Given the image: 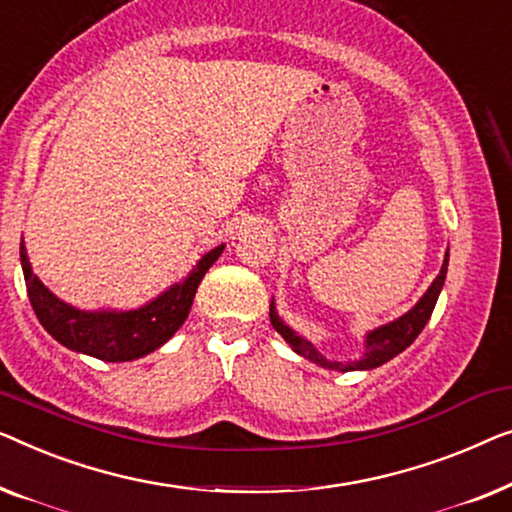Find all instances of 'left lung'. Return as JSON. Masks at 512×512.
Returning <instances> with one entry per match:
<instances>
[{"mask_svg":"<svg viewBox=\"0 0 512 512\" xmlns=\"http://www.w3.org/2000/svg\"><path fill=\"white\" fill-rule=\"evenodd\" d=\"M448 259H450V248L448 253H445L443 259V266L441 271H438V276L434 278V283L429 285V290L422 294L420 301L401 315V318L387 322V325H380L376 329H371L369 334L364 336V355L359 359H352V362H334V359H327L322 352L315 348V345L304 338L301 334H297L290 325H285V320L280 318L278 311H276V304H273L271 299V306H269V318H271V325L273 329L278 331L280 336L285 338L287 343H290V348L297 352V355L306 357L308 362L322 366V369H331V371H371L376 369V366H383L385 362H390L408 348L410 343L415 341L417 336H420V331L427 325L431 313H434V306L438 301V294L443 290V283H445V273H448Z\"/></svg>","mask_w":512,"mask_h":512,"instance_id":"left-lung-1","label":"left lung"}]
</instances>
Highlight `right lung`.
<instances>
[{"instance_id":"add662e5","label":"right lung","mask_w":512,"mask_h":512,"mask_svg":"<svg viewBox=\"0 0 512 512\" xmlns=\"http://www.w3.org/2000/svg\"><path fill=\"white\" fill-rule=\"evenodd\" d=\"M222 250H225V243L208 250L181 283L169 285L155 299L129 311H115V308L83 311L55 297L32 271L25 241H20V264H23L34 313L57 343L81 355L102 359V362H132L162 348L183 327L201 278L222 255Z\"/></svg>"}]
</instances>
